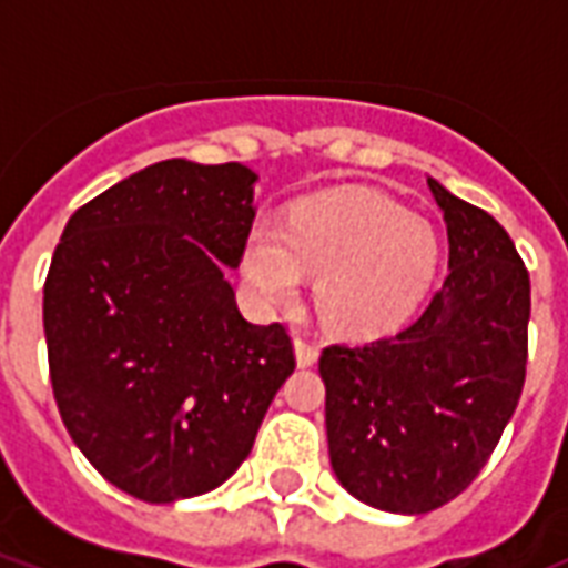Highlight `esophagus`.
<instances>
[{
  "label": "esophagus",
  "instance_id": "34e87169",
  "mask_svg": "<svg viewBox=\"0 0 568 568\" xmlns=\"http://www.w3.org/2000/svg\"><path fill=\"white\" fill-rule=\"evenodd\" d=\"M294 356H297V365H301V368H310V365L318 363V347L297 336L294 338Z\"/></svg>",
  "mask_w": 568,
  "mask_h": 568
}]
</instances>
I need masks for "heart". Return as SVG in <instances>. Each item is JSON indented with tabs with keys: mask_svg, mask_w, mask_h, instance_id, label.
Wrapping results in <instances>:
<instances>
[{
	"mask_svg": "<svg viewBox=\"0 0 568 568\" xmlns=\"http://www.w3.org/2000/svg\"><path fill=\"white\" fill-rule=\"evenodd\" d=\"M439 267V239L422 214L372 189H338L303 200L285 230L253 226L241 271L265 306H292L303 274L333 333L377 338L413 318Z\"/></svg>",
	"mask_w": 568,
	"mask_h": 568,
	"instance_id": "obj_1",
	"label": "heart"
}]
</instances>
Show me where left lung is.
Here are the masks:
<instances>
[{"mask_svg":"<svg viewBox=\"0 0 568 568\" xmlns=\"http://www.w3.org/2000/svg\"><path fill=\"white\" fill-rule=\"evenodd\" d=\"M448 226V276L422 318L372 345H329V463L368 507L430 513L466 489L516 413L530 276L504 226L427 180Z\"/></svg>","mask_w":568,"mask_h":568,"instance_id":"1","label":"left lung"}]
</instances>
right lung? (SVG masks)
I'll list each match as a JSON object with an SVG mask.
<instances>
[{
	"label": "right lung",
	"instance_id": "1",
	"mask_svg": "<svg viewBox=\"0 0 568 568\" xmlns=\"http://www.w3.org/2000/svg\"><path fill=\"white\" fill-rule=\"evenodd\" d=\"M239 162L150 164L67 221L43 285L58 413L109 484L150 504L212 493L294 372L283 324H250L226 267L256 217Z\"/></svg>",
	"mask_w": 568,
	"mask_h": 568
}]
</instances>
